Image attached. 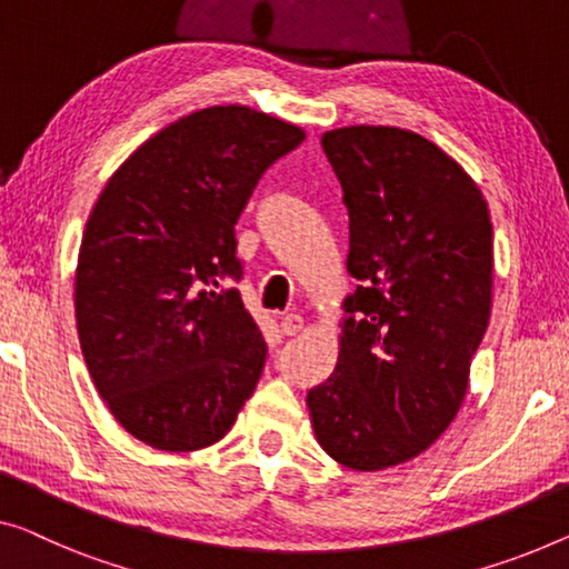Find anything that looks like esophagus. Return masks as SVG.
Masks as SVG:
<instances>
[{
	"instance_id": "34e87169",
	"label": "esophagus",
	"mask_w": 569,
	"mask_h": 569,
	"mask_svg": "<svg viewBox=\"0 0 569 569\" xmlns=\"http://www.w3.org/2000/svg\"><path fill=\"white\" fill-rule=\"evenodd\" d=\"M301 329H303V317H299V313H288V317L281 319V332L286 337L301 335Z\"/></svg>"
}]
</instances>
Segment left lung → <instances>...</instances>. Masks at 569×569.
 <instances>
[{
    "label": "left lung",
    "instance_id": "left-lung-1",
    "mask_svg": "<svg viewBox=\"0 0 569 569\" xmlns=\"http://www.w3.org/2000/svg\"><path fill=\"white\" fill-rule=\"evenodd\" d=\"M350 214L337 368L307 406L321 449L350 470L409 462L452 423L488 329L493 224L468 171L401 127L321 134Z\"/></svg>",
    "mask_w": 569,
    "mask_h": 569
}]
</instances>
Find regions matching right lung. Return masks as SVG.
<instances>
[{"mask_svg":"<svg viewBox=\"0 0 569 569\" xmlns=\"http://www.w3.org/2000/svg\"><path fill=\"white\" fill-rule=\"evenodd\" d=\"M307 132L242 104L186 114L132 152L91 209L76 329L112 417L163 452L222 439L266 342L237 288L234 224L260 176Z\"/></svg>","mask_w":569,"mask_h":569,"instance_id":"right-lung-1","label":"right lung"}]
</instances>
